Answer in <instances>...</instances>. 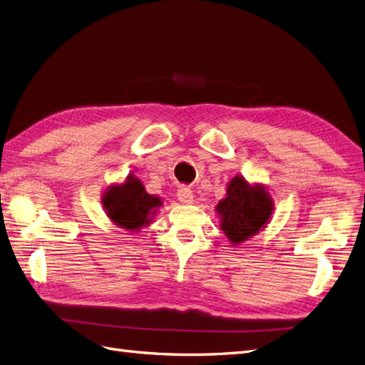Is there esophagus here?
Returning <instances> with one entry per match:
<instances>
[{"label":"esophagus","instance_id":"esophagus-1","mask_svg":"<svg viewBox=\"0 0 365 365\" xmlns=\"http://www.w3.org/2000/svg\"><path fill=\"white\" fill-rule=\"evenodd\" d=\"M178 200L182 204H192L193 202V193L190 189H187V187H180L178 190Z\"/></svg>","mask_w":365,"mask_h":365}]
</instances>
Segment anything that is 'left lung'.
<instances>
[{"label":"left lung","instance_id":"8db88e82","mask_svg":"<svg viewBox=\"0 0 365 365\" xmlns=\"http://www.w3.org/2000/svg\"><path fill=\"white\" fill-rule=\"evenodd\" d=\"M222 216L220 228L233 245L254 236L268 222L272 201L262 187H251L242 176L230 181L227 197L216 207Z\"/></svg>","mask_w":365,"mask_h":365}]
</instances>
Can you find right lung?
Listing matches in <instances>:
<instances>
[{
  "instance_id": "add662e5",
  "label": "right lung",
  "mask_w": 365,
  "mask_h": 365,
  "mask_svg": "<svg viewBox=\"0 0 365 365\" xmlns=\"http://www.w3.org/2000/svg\"><path fill=\"white\" fill-rule=\"evenodd\" d=\"M103 205L108 216L120 228L134 231L150 222V216L161 205V200L146 193L145 187L137 178H128L123 185L108 190L103 197Z\"/></svg>"
}]
</instances>
